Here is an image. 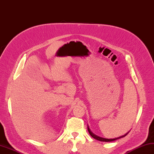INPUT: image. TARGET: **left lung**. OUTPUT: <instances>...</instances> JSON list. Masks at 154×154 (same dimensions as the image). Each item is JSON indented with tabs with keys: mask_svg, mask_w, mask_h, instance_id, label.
I'll return each mask as SVG.
<instances>
[{
	"mask_svg": "<svg viewBox=\"0 0 154 154\" xmlns=\"http://www.w3.org/2000/svg\"><path fill=\"white\" fill-rule=\"evenodd\" d=\"M87 128H88V133H89V134H90V135L91 136V137H92V138H94V139H96V140H98L101 141V142H112V141H114V140H117V139H119V138H123V137H125V136L128 133H126L125 134H124V135H123V136H121V137H118V138L108 139V138H102V137H98V136H96V134H93V133H92V132H91V130H90V128H89L88 126H87Z\"/></svg>",
	"mask_w": 154,
	"mask_h": 154,
	"instance_id": "left-lung-1",
	"label": "left lung"
}]
</instances>
